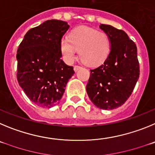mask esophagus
I'll return each mask as SVG.
<instances>
[{"instance_id":"esophagus-1","label":"esophagus","mask_w":155,"mask_h":155,"mask_svg":"<svg viewBox=\"0 0 155 155\" xmlns=\"http://www.w3.org/2000/svg\"><path fill=\"white\" fill-rule=\"evenodd\" d=\"M79 69H81L80 66H74V71L75 72H77Z\"/></svg>"}]
</instances>
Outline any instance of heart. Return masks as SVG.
<instances>
[{
    "mask_svg": "<svg viewBox=\"0 0 155 155\" xmlns=\"http://www.w3.org/2000/svg\"><path fill=\"white\" fill-rule=\"evenodd\" d=\"M111 44L108 35L102 31L86 26H79L70 32L69 39L64 37L61 41V52L68 63H72L79 56L87 65L96 66L106 60Z\"/></svg>",
    "mask_w": 155,
    "mask_h": 155,
    "instance_id": "heart-1",
    "label": "heart"
}]
</instances>
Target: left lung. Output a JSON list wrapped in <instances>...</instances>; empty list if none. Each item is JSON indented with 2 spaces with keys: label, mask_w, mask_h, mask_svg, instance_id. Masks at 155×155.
<instances>
[{
  "label": "left lung",
  "mask_w": 155,
  "mask_h": 155,
  "mask_svg": "<svg viewBox=\"0 0 155 155\" xmlns=\"http://www.w3.org/2000/svg\"><path fill=\"white\" fill-rule=\"evenodd\" d=\"M99 28L107 34L111 49L105 62L91 70L86 86L87 95L98 108L111 110L124 105L139 78L136 44L125 31L109 25Z\"/></svg>",
  "instance_id": "obj_1"
}]
</instances>
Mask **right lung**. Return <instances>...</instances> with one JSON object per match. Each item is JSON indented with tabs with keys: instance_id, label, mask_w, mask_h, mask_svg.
Returning <instances> with one entry per match:
<instances>
[{
	"instance_id": "right-lung-1",
	"label": "right lung",
	"mask_w": 155,
	"mask_h": 155,
	"mask_svg": "<svg viewBox=\"0 0 155 155\" xmlns=\"http://www.w3.org/2000/svg\"><path fill=\"white\" fill-rule=\"evenodd\" d=\"M69 25L48 20L25 35L17 51V79L28 98L42 108L59 104L73 67L61 60V41Z\"/></svg>"
}]
</instances>
